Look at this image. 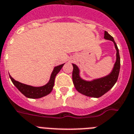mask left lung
<instances>
[{
	"mask_svg": "<svg viewBox=\"0 0 134 134\" xmlns=\"http://www.w3.org/2000/svg\"><path fill=\"white\" fill-rule=\"evenodd\" d=\"M104 38L114 43L116 51V60L111 71L108 75L92 80H83L80 76V69L75 64L72 63L74 67L72 79L75 89L85 96L93 98H99L109 91L117 82L120 71V56L115 42L107 32L104 31Z\"/></svg>",
	"mask_w": 134,
	"mask_h": 134,
	"instance_id": "left-lung-1",
	"label": "left lung"
}]
</instances>
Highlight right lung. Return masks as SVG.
<instances>
[{
    "mask_svg": "<svg viewBox=\"0 0 134 134\" xmlns=\"http://www.w3.org/2000/svg\"><path fill=\"white\" fill-rule=\"evenodd\" d=\"M64 64H61L60 65L56 66L54 67L48 82L42 86L36 87L25 84V83H21L19 81L14 80L10 75H9V77H10L13 83L15 85V86L27 98H40L49 94L50 93L52 92L53 87H54L56 75H57L58 73L62 69Z\"/></svg>",
    "mask_w": 134,
    "mask_h": 134,
    "instance_id": "add662e5",
    "label": "right lung"
}]
</instances>
